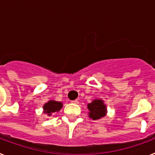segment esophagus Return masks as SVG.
<instances>
[{
	"instance_id": "1",
	"label": "esophagus",
	"mask_w": 155,
	"mask_h": 155,
	"mask_svg": "<svg viewBox=\"0 0 155 155\" xmlns=\"http://www.w3.org/2000/svg\"><path fill=\"white\" fill-rule=\"evenodd\" d=\"M71 103H74V104H78V100H73V101H71Z\"/></svg>"
}]
</instances>
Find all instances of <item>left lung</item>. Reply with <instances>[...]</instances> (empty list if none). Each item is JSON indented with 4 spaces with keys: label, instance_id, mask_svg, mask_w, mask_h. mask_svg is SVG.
Returning a JSON list of instances; mask_svg holds the SVG:
<instances>
[{
    "label": "left lung",
    "instance_id": "8db88e82",
    "mask_svg": "<svg viewBox=\"0 0 155 155\" xmlns=\"http://www.w3.org/2000/svg\"><path fill=\"white\" fill-rule=\"evenodd\" d=\"M87 108L90 111L89 117H91L93 120H98L105 116L106 109H105V105L103 104L102 100H94L91 103L87 105Z\"/></svg>",
    "mask_w": 155,
    "mask_h": 155
}]
</instances>
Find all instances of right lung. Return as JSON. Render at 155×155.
Here are the masks:
<instances>
[{"mask_svg":"<svg viewBox=\"0 0 155 155\" xmlns=\"http://www.w3.org/2000/svg\"><path fill=\"white\" fill-rule=\"evenodd\" d=\"M62 106L63 105L61 102H56V101H50L49 102L45 104L44 106H43L44 113H46L48 116H51L53 113L61 110Z\"/></svg>","mask_w":155,"mask_h":155,"instance_id":"obj_1","label":"right lung"}]
</instances>
